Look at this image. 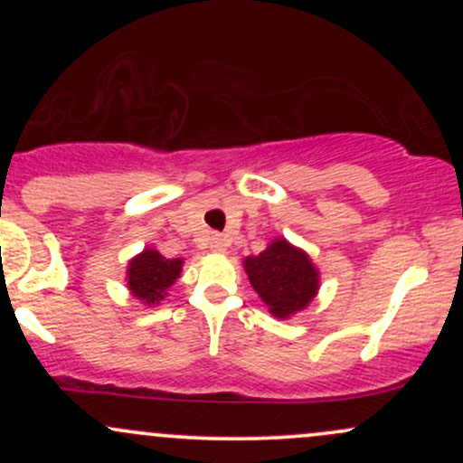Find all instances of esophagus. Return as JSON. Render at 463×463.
<instances>
[{
	"label": "esophagus",
	"mask_w": 463,
	"mask_h": 463,
	"mask_svg": "<svg viewBox=\"0 0 463 463\" xmlns=\"http://www.w3.org/2000/svg\"><path fill=\"white\" fill-rule=\"evenodd\" d=\"M209 243H211V250H213V252H226V248H228V239L222 235H213Z\"/></svg>",
	"instance_id": "obj_1"
}]
</instances>
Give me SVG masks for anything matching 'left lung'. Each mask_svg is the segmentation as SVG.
I'll return each instance as SVG.
<instances>
[{
    "label": "left lung",
    "mask_w": 463,
    "mask_h": 463,
    "mask_svg": "<svg viewBox=\"0 0 463 463\" xmlns=\"http://www.w3.org/2000/svg\"><path fill=\"white\" fill-rule=\"evenodd\" d=\"M250 285L268 305L272 316L287 320L307 309L320 289V272L305 250L291 246L287 239H274L257 257L243 261Z\"/></svg>",
    "instance_id": "1"
}]
</instances>
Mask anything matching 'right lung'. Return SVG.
Returning a JSON list of instances; mask_svg holds the SVG:
<instances>
[{
  "label": "right lung",
  "instance_id": "1",
  "mask_svg": "<svg viewBox=\"0 0 463 463\" xmlns=\"http://www.w3.org/2000/svg\"><path fill=\"white\" fill-rule=\"evenodd\" d=\"M183 263V259H167L158 250L146 248L128 263L126 280L130 294L147 307L158 305L167 296L169 287L176 283Z\"/></svg>",
  "mask_w": 463,
  "mask_h": 463
}]
</instances>
